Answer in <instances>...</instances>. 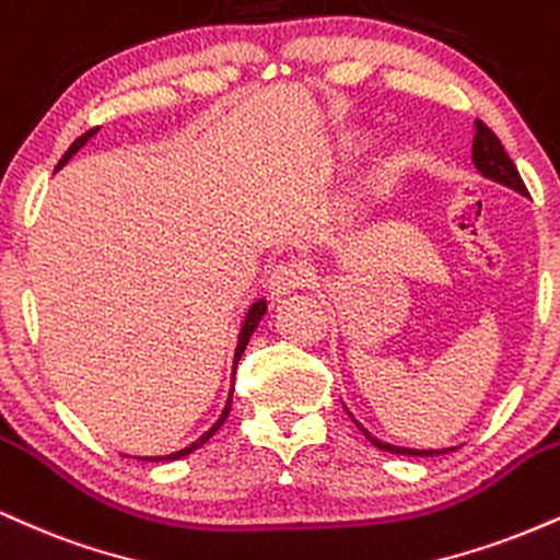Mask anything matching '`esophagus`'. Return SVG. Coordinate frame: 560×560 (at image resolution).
Segmentation results:
<instances>
[{"label":"esophagus","mask_w":560,"mask_h":560,"mask_svg":"<svg viewBox=\"0 0 560 560\" xmlns=\"http://www.w3.org/2000/svg\"><path fill=\"white\" fill-rule=\"evenodd\" d=\"M308 282V269L301 267V265H293V261H282L272 269V275H269L267 280V291L272 299H285V295H291L293 291H299V288H304Z\"/></svg>","instance_id":"obj_1"}]
</instances>
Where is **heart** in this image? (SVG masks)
Wrapping results in <instances>:
<instances>
[{"instance_id":"1","label":"heart","mask_w":560,"mask_h":560,"mask_svg":"<svg viewBox=\"0 0 560 560\" xmlns=\"http://www.w3.org/2000/svg\"><path fill=\"white\" fill-rule=\"evenodd\" d=\"M364 149H366V138L361 133H348L343 141H340V151H343L346 156H357Z\"/></svg>"}]
</instances>
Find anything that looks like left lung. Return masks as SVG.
<instances>
[{"label": "left lung", "mask_w": 560, "mask_h": 560, "mask_svg": "<svg viewBox=\"0 0 560 560\" xmlns=\"http://www.w3.org/2000/svg\"><path fill=\"white\" fill-rule=\"evenodd\" d=\"M477 133H475V143H471V162H475V167L482 173L485 177H490V180L501 183V186H509L518 190V194H527V186H524L522 175H518L514 160H511L509 154H505L501 138H498L492 130L485 125L482 120L475 122ZM351 413V411H348ZM353 419V417H351ZM357 422V419H353ZM357 427L361 432H364L366 440H370L372 445H377L380 451H387V453H400V456H440V453H448V451H456V448H443V451H419V448H398V445H390V443H383V440H377L370 432L364 430L357 422Z\"/></svg>", "instance_id": "left-lung-1"}]
</instances>
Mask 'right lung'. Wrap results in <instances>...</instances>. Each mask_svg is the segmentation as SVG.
Returning <instances> with one entry per match:
<instances>
[{"mask_svg": "<svg viewBox=\"0 0 560 560\" xmlns=\"http://www.w3.org/2000/svg\"><path fill=\"white\" fill-rule=\"evenodd\" d=\"M96 130L98 128H91V130H85V133L81 136V138H75V141H72L70 143V149L68 151H65V154H62V160H59V164H57V170L59 167H62V164H68V160H70V156L72 154H75V151L78 149H81V147H85V141H89V138L91 136H94L96 133ZM57 170H55V173H57ZM265 314H267V301L265 299H259V301H256V304L252 306V308H248V314H246V319H243V327H241V335H238V348H235V366H238V359L243 357V351H246V346H248V338H252V335H254V330H256V325H259V322H261V317H265ZM230 404H233V387H230V396H228V404H225V409H222V413H220V419H217V422L212 424V430H207V432H203V435L199 438V440H196V443H190L188 445V448H183V451H175V453H170V456H147V458H143V462H175V458H183V456H188V453H194L196 448H201V445L203 443H207V440L209 438H212L214 435V432L217 430H220V427L222 424H225V419H228V413H230Z\"/></svg>", "mask_w": 560, "mask_h": 560, "instance_id": "obj_1", "label": "right lung"}]
</instances>
